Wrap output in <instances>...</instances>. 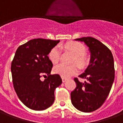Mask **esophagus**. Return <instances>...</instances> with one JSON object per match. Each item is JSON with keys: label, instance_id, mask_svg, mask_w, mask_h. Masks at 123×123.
Masks as SVG:
<instances>
[{"label": "esophagus", "instance_id": "esophagus-1", "mask_svg": "<svg viewBox=\"0 0 123 123\" xmlns=\"http://www.w3.org/2000/svg\"><path fill=\"white\" fill-rule=\"evenodd\" d=\"M67 78H62V82H66V81H67Z\"/></svg>", "mask_w": 123, "mask_h": 123}]
</instances>
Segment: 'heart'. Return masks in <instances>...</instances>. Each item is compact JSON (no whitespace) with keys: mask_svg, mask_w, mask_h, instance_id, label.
<instances>
[{"mask_svg":"<svg viewBox=\"0 0 123 123\" xmlns=\"http://www.w3.org/2000/svg\"><path fill=\"white\" fill-rule=\"evenodd\" d=\"M66 50L74 55L72 62H76L72 65L61 64L54 68V72L63 78H68L78 72L79 66L83 67L87 64L88 59L85 53V47L80 42L70 41L64 45ZM49 58L53 64H57L61 59V50L58 46L54 47L49 53Z\"/></svg>","mask_w":123,"mask_h":123,"instance_id":"heart-1","label":"heart"}]
</instances>
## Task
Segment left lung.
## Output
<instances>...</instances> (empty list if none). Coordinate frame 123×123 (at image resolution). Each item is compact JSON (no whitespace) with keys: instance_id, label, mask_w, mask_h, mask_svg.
<instances>
[{"instance_id":"8db88e82","label":"left lung","mask_w":123,"mask_h":123,"mask_svg":"<svg viewBox=\"0 0 123 123\" xmlns=\"http://www.w3.org/2000/svg\"><path fill=\"white\" fill-rule=\"evenodd\" d=\"M84 42L90 52V61L85 72L79 76L86 81L80 82L70 93L71 101L78 110L85 113L97 110L105 102L115 79L113 56L111 51L99 41L92 37L76 39Z\"/></svg>"}]
</instances>
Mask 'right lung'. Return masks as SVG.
Here are the masks:
<instances>
[{"label":"right lung","mask_w":123,"mask_h":123,"mask_svg":"<svg viewBox=\"0 0 123 123\" xmlns=\"http://www.w3.org/2000/svg\"><path fill=\"white\" fill-rule=\"evenodd\" d=\"M59 41L34 39L16 51L11 64L13 85L20 101L31 109L41 111L52 105L55 90L62 84L59 74H51L53 63L48 56Z\"/></svg>","instance_id":"1"}]
</instances>
